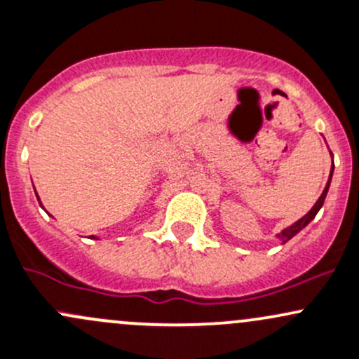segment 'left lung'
<instances>
[{
    "label": "left lung",
    "mask_w": 359,
    "mask_h": 359,
    "mask_svg": "<svg viewBox=\"0 0 359 359\" xmlns=\"http://www.w3.org/2000/svg\"><path fill=\"white\" fill-rule=\"evenodd\" d=\"M330 156H332V153H330ZM332 175H334V160H332V168H330V175H329V180H327V186H325V189H323V192H322V196H320L318 199H316V203L315 205H313V208L308 211L306 215H304L303 218H299V220L297 222H294L292 225H289V227H285L284 230H282L280 233H277V239L280 241L282 244H285L287 243L289 239H292L294 236H296L297 232H301V230H303L304 227H306V225L309 224V222L313 220V218L316 217V213H318L320 211V208H322L323 206V201H325V198H327V192H329V187H330V180H332Z\"/></svg>",
    "instance_id": "8db88e82"
}]
</instances>
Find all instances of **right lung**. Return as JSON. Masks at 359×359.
<instances>
[{"label":"right lung","mask_w":359,"mask_h":359,"mask_svg":"<svg viewBox=\"0 0 359 359\" xmlns=\"http://www.w3.org/2000/svg\"><path fill=\"white\" fill-rule=\"evenodd\" d=\"M34 191H36V189H34ZM36 196H37V192H36ZM37 201H39L41 208H44V206H43V203H41V199H39V196H37ZM90 237H93V239H97V237H96V236H90Z\"/></svg>","instance_id":"right-lung-1"}]
</instances>
